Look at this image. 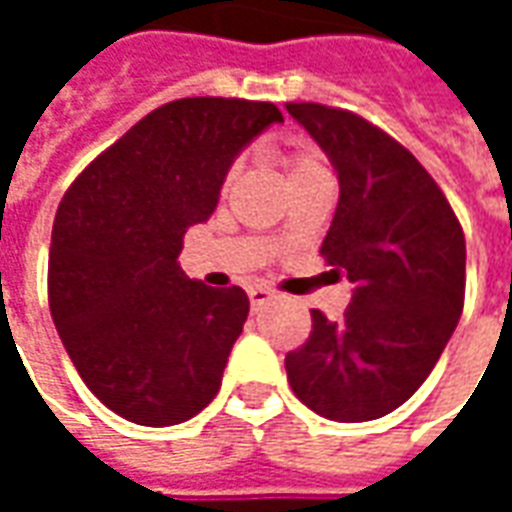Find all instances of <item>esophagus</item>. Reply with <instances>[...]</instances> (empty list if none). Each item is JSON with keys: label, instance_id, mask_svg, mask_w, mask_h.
<instances>
[{"label": "esophagus", "instance_id": "esophagus-1", "mask_svg": "<svg viewBox=\"0 0 512 512\" xmlns=\"http://www.w3.org/2000/svg\"><path fill=\"white\" fill-rule=\"evenodd\" d=\"M274 293L266 288V285H255V288H249V301H252V310H260L268 299H271Z\"/></svg>", "mask_w": 512, "mask_h": 512}]
</instances>
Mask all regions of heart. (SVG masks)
Listing matches in <instances>:
<instances>
[{
	"label": "heart",
	"instance_id": "heart-1",
	"mask_svg": "<svg viewBox=\"0 0 512 512\" xmlns=\"http://www.w3.org/2000/svg\"><path fill=\"white\" fill-rule=\"evenodd\" d=\"M285 161H288V180L307 178V175H315V172L323 169L321 158L315 156L312 150H307V147H293Z\"/></svg>",
	"mask_w": 512,
	"mask_h": 512
}]
</instances>
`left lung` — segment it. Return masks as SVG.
Listing matches in <instances>:
<instances>
[{
  "instance_id": "1",
  "label": "left lung",
  "mask_w": 512,
  "mask_h": 512,
  "mask_svg": "<svg viewBox=\"0 0 512 512\" xmlns=\"http://www.w3.org/2000/svg\"><path fill=\"white\" fill-rule=\"evenodd\" d=\"M285 109L337 172L321 255L354 282L343 321L312 310L310 340L285 356L288 381L321 417L378 419L417 392L458 326L463 230L428 169L365 117L323 104Z\"/></svg>"
}]
</instances>
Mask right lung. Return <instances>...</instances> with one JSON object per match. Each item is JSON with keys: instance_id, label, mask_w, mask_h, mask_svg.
Returning <instances> with one entry per match:
<instances>
[{"instance_id": "add662e5", "label": "right lung", "mask_w": 512, "mask_h": 512, "mask_svg": "<svg viewBox=\"0 0 512 512\" xmlns=\"http://www.w3.org/2000/svg\"><path fill=\"white\" fill-rule=\"evenodd\" d=\"M282 112L266 101L158 106L65 191L49 252V307L79 376L128 422L178 425L211 403L249 299L178 263L211 219L235 156Z\"/></svg>"}]
</instances>
